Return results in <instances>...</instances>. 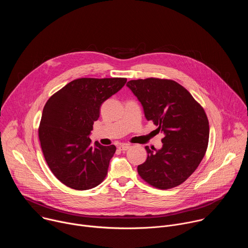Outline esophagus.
<instances>
[{
  "instance_id": "1",
  "label": "esophagus",
  "mask_w": 248,
  "mask_h": 248,
  "mask_svg": "<svg viewBox=\"0 0 248 248\" xmlns=\"http://www.w3.org/2000/svg\"><path fill=\"white\" fill-rule=\"evenodd\" d=\"M129 147H130V145H129V144H124H124H121L119 148H120L121 150H123V151H125V150L129 149Z\"/></svg>"
}]
</instances>
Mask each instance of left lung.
<instances>
[{"label":"left lung","mask_w":248,"mask_h":248,"mask_svg":"<svg viewBox=\"0 0 248 248\" xmlns=\"http://www.w3.org/2000/svg\"><path fill=\"white\" fill-rule=\"evenodd\" d=\"M147 121L164 133L161 149L145 147L146 161L137 167L150 186L169 189L186 182L202 161L209 141V122L201 105L181 84L150 78L130 80Z\"/></svg>","instance_id":"8db88e82"}]
</instances>
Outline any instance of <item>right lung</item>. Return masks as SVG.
<instances>
[{
	"label": "right lung",
	"mask_w": 248,
	"mask_h": 248,
	"mask_svg": "<svg viewBox=\"0 0 248 248\" xmlns=\"http://www.w3.org/2000/svg\"><path fill=\"white\" fill-rule=\"evenodd\" d=\"M126 78H78L52 95L38 129L44 158L56 178L77 190L100 185L108 172L116 146L91 145L89 135L100 107L121 90Z\"/></svg>",
	"instance_id": "1"
}]
</instances>
